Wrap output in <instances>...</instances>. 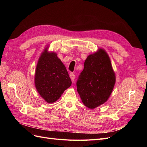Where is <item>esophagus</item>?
I'll return each instance as SVG.
<instances>
[{"mask_svg": "<svg viewBox=\"0 0 147 147\" xmlns=\"http://www.w3.org/2000/svg\"><path fill=\"white\" fill-rule=\"evenodd\" d=\"M70 77L71 78V80H72V82H74V80H75V75L73 73H70Z\"/></svg>", "mask_w": 147, "mask_h": 147, "instance_id": "esophagus-1", "label": "esophagus"}]
</instances>
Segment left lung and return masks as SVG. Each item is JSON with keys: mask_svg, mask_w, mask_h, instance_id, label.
Segmentation results:
<instances>
[{"mask_svg": "<svg viewBox=\"0 0 147 147\" xmlns=\"http://www.w3.org/2000/svg\"><path fill=\"white\" fill-rule=\"evenodd\" d=\"M115 80L110 59L103 49L89 55L77 82L84 105L92 109L105 103L113 91Z\"/></svg>", "mask_w": 147, "mask_h": 147, "instance_id": "left-lung-1", "label": "left lung"}]
</instances>
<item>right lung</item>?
I'll return each mask as SVG.
<instances>
[{"instance_id": "1", "label": "right lung", "mask_w": 147, "mask_h": 147, "mask_svg": "<svg viewBox=\"0 0 147 147\" xmlns=\"http://www.w3.org/2000/svg\"><path fill=\"white\" fill-rule=\"evenodd\" d=\"M71 84L65 65L55 53H48L46 48L40 57L35 70V85L39 94L48 103H53Z\"/></svg>"}]
</instances>
